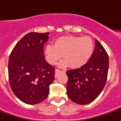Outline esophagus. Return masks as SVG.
Wrapping results in <instances>:
<instances>
[{"label": "esophagus", "instance_id": "esophagus-1", "mask_svg": "<svg viewBox=\"0 0 121 121\" xmlns=\"http://www.w3.org/2000/svg\"><path fill=\"white\" fill-rule=\"evenodd\" d=\"M62 72H64V71L63 70H60L59 69H56V71H55V77H57L58 75L60 74V73H62Z\"/></svg>", "mask_w": 121, "mask_h": 121}]
</instances>
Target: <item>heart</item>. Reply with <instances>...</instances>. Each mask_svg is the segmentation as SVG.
Instances as JSON below:
<instances>
[{"instance_id": "obj_1", "label": "heart", "mask_w": 121, "mask_h": 121, "mask_svg": "<svg viewBox=\"0 0 121 121\" xmlns=\"http://www.w3.org/2000/svg\"><path fill=\"white\" fill-rule=\"evenodd\" d=\"M94 49L92 39L89 36H63L55 41L54 46L46 48V57L48 63L54 65L62 57L64 60L60 65H69L71 68H79L86 64L91 56Z\"/></svg>"}]
</instances>
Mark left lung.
I'll list each match as a JSON object with an SVG mask.
<instances>
[{
	"label": "left lung",
	"mask_w": 121,
	"mask_h": 121,
	"mask_svg": "<svg viewBox=\"0 0 121 121\" xmlns=\"http://www.w3.org/2000/svg\"><path fill=\"white\" fill-rule=\"evenodd\" d=\"M109 64L107 52L95 39V50L88 61L79 68L66 71L68 97L79 105L93 101L105 85Z\"/></svg>",
	"instance_id": "left-lung-1"
}]
</instances>
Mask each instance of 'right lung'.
<instances>
[{
	"mask_svg": "<svg viewBox=\"0 0 121 121\" xmlns=\"http://www.w3.org/2000/svg\"><path fill=\"white\" fill-rule=\"evenodd\" d=\"M50 33L30 32L16 44L10 54L9 80L20 101L35 105L48 97L55 78V67L45 60L43 46Z\"/></svg>",
	"mask_w": 121,
	"mask_h": 121,
	"instance_id": "add662e5",
	"label": "right lung"
}]
</instances>
